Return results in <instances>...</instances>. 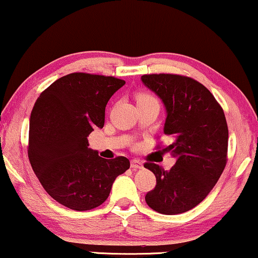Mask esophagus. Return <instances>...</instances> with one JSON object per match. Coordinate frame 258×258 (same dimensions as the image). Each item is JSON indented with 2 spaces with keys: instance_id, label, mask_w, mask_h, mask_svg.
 I'll return each mask as SVG.
<instances>
[{
  "instance_id": "obj_1",
  "label": "esophagus",
  "mask_w": 258,
  "mask_h": 258,
  "mask_svg": "<svg viewBox=\"0 0 258 258\" xmlns=\"http://www.w3.org/2000/svg\"><path fill=\"white\" fill-rule=\"evenodd\" d=\"M130 166H132L133 170H138V168H142L144 167V165L138 159H133L132 161H130Z\"/></svg>"
}]
</instances>
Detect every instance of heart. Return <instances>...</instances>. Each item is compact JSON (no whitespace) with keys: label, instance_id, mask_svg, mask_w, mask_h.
<instances>
[{"label":"heart","instance_id":"heart-1","mask_svg":"<svg viewBox=\"0 0 258 258\" xmlns=\"http://www.w3.org/2000/svg\"><path fill=\"white\" fill-rule=\"evenodd\" d=\"M136 100H138V103H142V101L157 100V99H155V97H153L152 94L146 93V92H140V93L136 94Z\"/></svg>","mask_w":258,"mask_h":258}]
</instances>
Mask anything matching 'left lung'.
<instances>
[{
    "instance_id": "obj_1",
    "label": "left lung",
    "mask_w": 258,
    "mask_h": 258,
    "mask_svg": "<svg viewBox=\"0 0 258 258\" xmlns=\"http://www.w3.org/2000/svg\"><path fill=\"white\" fill-rule=\"evenodd\" d=\"M141 80L163 100L167 113L164 134L173 140L163 152L177 159L168 171L152 161L145 164L157 178L146 202L161 214L185 213L206 199L226 166L224 110L205 86L189 76L146 74Z\"/></svg>"
}]
</instances>
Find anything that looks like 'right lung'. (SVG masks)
Segmentation results:
<instances>
[{"mask_svg": "<svg viewBox=\"0 0 258 258\" xmlns=\"http://www.w3.org/2000/svg\"><path fill=\"white\" fill-rule=\"evenodd\" d=\"M125 81L72 73L43 91L30 118L27 153L44 190L67 208L90 211L106 201L125 157L104 159L88 148L87 136L103 128L107 101Z\"/></svg>", "mask_w": 258, "mask_h": 258, "instance_id": "right-lung-1", "label": "right lung"}]
</instances>
